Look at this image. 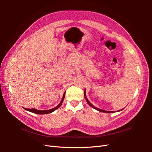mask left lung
Here are the masks:
<instances>
[{
  "mask_svg": "<svg viewBox=\"0 0 152 152\" xmlns=\"http://www.w3.org/2000/svg\"><path fill=\"white\" fill-rule=\"evenodd\" d=\"M84 97H85V99H86V102H87V103H88L91 107H93V108H94V109H96V110H98V111H99V112H104V113H113V112H110V111H105V110H101V109H99V108H96V107H95L94 106H93V104H92L89 101H88V99H87V97H86V94H85V91H84ZM124 109V108H123ZM122 109V110H123ZM121 110H118V111H121Z\"/></svg>",
  "mask_w": 152,
  "mask_h": 152,
  "instance_id": "1",
  "label": "left lung"
}]
</instances>
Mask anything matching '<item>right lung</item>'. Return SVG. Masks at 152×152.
Masks as SVG:
<instances>
[{"instance_id": "right-lung-1", "label": "right lung", "mask_w": 152, "mask_h": 152, "mask_svg": "<svg viewBox=\"0 0 152 152\" xmlns=\"http://www.w3.org/2000/svg\"><path fill=\"white\" fill-rule=\"evenodd\" d=\"M65 93H64L63 94V98L61 101L60 103H59L56 107H55L54 108H52V109H50V110H36L35 108H31V109H28V108H25L26 110H27V111H29L30 112H32V113H37V114H48V113H52L53 112L55 111L56 109H58L60 106L61 105L62 103H63V101L64 99V98H65Z\"/></svg>"}]
</instances>
